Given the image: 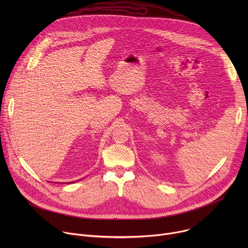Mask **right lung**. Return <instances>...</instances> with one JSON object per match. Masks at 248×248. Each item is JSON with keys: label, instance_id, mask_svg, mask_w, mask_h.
<instances>
[{"label": "right lung", "instance_id": "right-lung-1", "mask_svg": "<svg viewBox=\"0 0 248 248\" xmlns=\"http://www.w3.org/2000/svg\"><path fill=\"white\" fill-rule=\"evenodd\" d=\"M68 184H70V183H68Z\"/></svg>", "mask_w": 248, "mask_h": 248}]
</instances>
